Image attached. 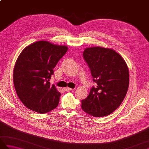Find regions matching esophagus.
<instances>
[{
	"instance_id": "esophagus-1",
	"label": "esophagus",
	"mask_w": 149,
	"mask_h": 149,
	"mask_svg": "<svg viewBox=\"0 0 149 149\" xmlns=\"http://www.w3.org/2000/svg\"><path fill=\"white\" fill-rule=\"evenodd\" d=\"M74 89H73V88H68V87H66L64 88V90L65 91H71V90H74Z\"/></svg>"
}]
</instances>
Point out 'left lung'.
Listing matches in <instances>:
<instances>
[{"label": "left lung", "instance_id": "8db88e82", "mask_svg": "<svg viewBox=\"0 0 149 149\" xmlns=\"http://www.w3.org/2000/svg\"><path fill=\"white\" fill-rule=\"evenodd\" d=\"M83 58L90 69L93 81L97 85L91 88L88 96L82 100V109L95 117L109 115L118 108L127 92V65L115 50L100 47L86 48Z\"/></svg>", "mask_w": 149, "mask_h": 149}]
</instances>
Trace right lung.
<instances>
[{"instance_id":"1","label":"right lung","mask_w":149,"mask_h":149,"mask_svg":"<svg viewBox=\"0 0 149 149\" xmlns=\"http://www.w3.org/2000/svg\"><path fill=\"white\" fill-rule=\"evenodd\" d=\"M68 48L39 41L26 47L19 55L13 70L16 92L28 109L44 114L58 106L61 93L49 82L53 68Z\"/></svg>"}]
</instances>
